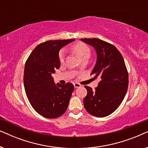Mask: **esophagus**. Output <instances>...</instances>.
<instances>
[{
	"label": "esophagus",
	"mask_w": 148,
	"mask_h": 148,
	"mask_svg": "<svg viewBox=\"0 0 148 148\" xmlns=\"http://www.w3.org/2000/svg\"><path fill=\"white\" fill-rule=\"evenodd\" d=\"M73 85H74L75 88H79V87H81V85L79 84H77V83H75Z\"/></svg>",
	"instance_id": "1"
}]
</instances>
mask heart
Segmentation results:
<instances>
[{
    "label": "heart",
    "mask_w": 148,
    "mask_h": 148,
    "mask_svg": "<svg viewBox=\"0 0 148 148\" xmlns=\"http://www.w3.org/2000/svg\"><path fill=\"white\" fill-rule=\"evenodd\" d=\"M71 49L81 60L85 57H90V49L86 44L82 43V42L75 44L73 46H72ZM58 58H59L60 62H63L64 60V50H61L60 51L59 54H58Z\"/></svg>",
    "instance_id": "1"
}]
</instances>
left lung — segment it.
Wrapping results in <instances>:
<instances>
[{
	"mask_svg": "<svg viewBox=\"0 0 148 148\" xmlns=\"http://www.w3.org/2000/svg\"><path fill=\"white\" fill-rule=\"evenodd\" d=\"M81 40L96 50L97 60L91 75H94V79H100L94 91L85 86L88 94L84 99V107L93 116H106L120 106L128 88L129 75L124 59L110 43L97 38Z\"/></svg>",
	"mask_w": 148,
	"mask_h": 148,
	"instance_id": "left-lung-1",
	"label": "left lung"
}]
</instances>
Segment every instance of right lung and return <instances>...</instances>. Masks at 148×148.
<instances>
[{
  "label": "right lung",
  "instance_id": "right-lung-1",
  "mask_svg": "<svg viewBox=\"0 0 148 148\" xmlns=\"http://www.w3.org/2000/svg\"><path fill=\"white\" fill-rule=\"evenodd\" d=\"M74 40H48L40 44L25 62L23 83L26 95L34 110L46 118H57L67 109L73 85L55 84L52 75L60 67V48Z\"/></svg>",
  "mask_w": 148,
  "mask_h": 148
}]
</instances>
